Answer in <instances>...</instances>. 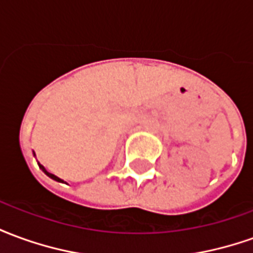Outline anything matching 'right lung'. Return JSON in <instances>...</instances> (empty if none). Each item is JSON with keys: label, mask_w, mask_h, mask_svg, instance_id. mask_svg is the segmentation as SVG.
Masks as SVG:
<instances>
[{"label": "right lung", "mask_w": 253, "mask_h": 253, "mask_svg": "<svg viewBox=\"0 0 253 253\" xmlns=\"http://www.w3.org/2000/svg\"><path fill=\"white\" fill-rule=\"evenodd\" d=\"M34 156H35V153H34ZM38 165H39V168H41V169L43 170V172H44V173H46V175L48 176V177H50V179H52V180H55V181H59V183H65V181H63L62 179H59L58 176H55V175H52V173H50V172H48V170H47L46 168H44V167H43V165L41 164V163H38Z\"/></svg>", "instance_id": "add662e5"}]
</instances>
